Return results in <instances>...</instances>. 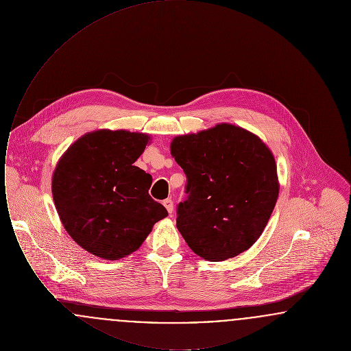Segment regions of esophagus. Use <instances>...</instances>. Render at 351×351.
<instances>
[{
  "instance_id": "1",
  "label": "esophagus",
  "mask_w": 351,
  "mask_h": 351,
  "mask_svg": "<svg viewBox=\"0 0 351 351\" xmlns=\"http://www.w3.org/2000/svg\"><path fill=\"white\" fill-rule=\"evenodd\" d=\"M163 205L166 206V209H167V212L169 215L173 212V201L171 200V199L163 201Z\"/></svg>"
}]
</instances>
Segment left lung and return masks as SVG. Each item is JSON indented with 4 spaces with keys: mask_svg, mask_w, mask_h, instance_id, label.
<instances>
[{
    "mask_svg": "<svg viewBox=\"0 0 351 351\" xmlns=\"http://www.w3.org/2000/svg\"><path fill=\"white\" fill-rule=\"evenodd\" d=\"M171 155L186 175L176 226L191 250L226 261L263 233L279 196L275 158L255 134L232 123L178 135Z\"/></svg>",
    "mask_w": 351,
    "mask_h": 351,
    "instance_id": "1",
    "label": "left lung"
}]
</instances>
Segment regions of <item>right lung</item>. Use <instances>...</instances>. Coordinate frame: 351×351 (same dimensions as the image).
<instances>
[{
    "instance_id": "add662e5",
    "label": "right lung",
    "mask_w": 351,
    "mask_h": 351,
    "mask_svg": "<svg viewBox=\"0 0 351 351\" xmlns=\"http://www.w3.org/2000/svg\"><path fill=\"white\" fill-rule=\"evenodd\" d=\"M150 135L101 129L84 134L59 159L52 197L69 237L84 250L117 261L141 247L166 208L149 195L152 178L133 166Z\"/></svg>"
}]
</instances>
